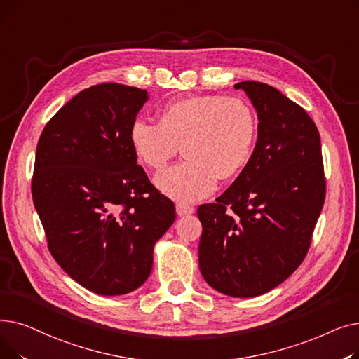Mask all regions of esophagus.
Returning a JSON list of instances; mask_svg holds the SVG:
<instances>
[{
    "label": "esophagus",
    "instance_id": "esophagus-1",
    "mask_svg": "<svg viewBox=\"0 0 359 359\" xmlns=\"http://www.w3.org/2000/svg\"><path fill=\"white\" fill-rule=\"evenodd\" d=\"M176 212H177V215L183 217V215L194 214L195 208H194V206H191V205H186V203H177L176 205Z\"/></svg>",
    "mask_w": 359,
    "mask_h": 359
}]
</instances>
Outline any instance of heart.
Masks as SVG:
<instances>
[{
  "mask_svg": "<svg viewBox=\"0 0 359 359\" xmlns=\"http://www.w3.org/2000/svg\"><path fill=\"white\" fill-rule=\"evenodd\" d=\"M129 144L142 164L160 172L182 145L184 160L156 177L158 189L176 201L211 195L217 180L231 179L248 165L257 140V118L238 97L195 96L165 103L158 123L135 118Z\"/></svg>",
  "mask_w": 359,
  "mask_h": 359,
  "instance_id": "b5f03b06",
  "label": "heart"
}]
</instances>
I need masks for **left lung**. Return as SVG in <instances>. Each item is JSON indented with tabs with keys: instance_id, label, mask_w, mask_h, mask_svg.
Masks as SVG:
<instances>
[{
	"instance_id": "obj_1",
	"label": "left lung",
	"mask_w": 359,
	"mask_h": 359,
	"mask_svg": "<svg viewBox=\"0 0 359 359\" xmlns=\"http://www.w3.org/2000/svg\"><path fill=\"white\" fill-rule=\"evenodd\" d=\"M259 118L248 165L202 222L199 269L230 297L249 298L282 284L304 260L326 198L318 129L309 113L272 86L243 81Z\"/></svg>"
}]
</instances>
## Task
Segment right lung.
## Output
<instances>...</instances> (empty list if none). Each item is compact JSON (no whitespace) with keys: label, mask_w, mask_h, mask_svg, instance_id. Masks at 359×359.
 <instances>
[{"label":"right lung","mask_w":359,"mask_h":359,"mask_svg":"<svg viewBox=\"0 0 359 359\" xmlns=\"http://www.w3.org/2000/svg\"><path fill=\"white\" fill-rule=\"evenodd\" d=\"M147 90L103 83L55 113L36 148L34 208L58 265L100 295L140 288L175 203L149 182L129 144Z\"/></svg>","instance_id":"1"}]
</instances>
